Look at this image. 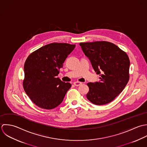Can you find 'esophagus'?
Listing matches in <instances>:
<instances>
[{"label": "esophagus", "instance_id": "34e87169", "mask_svg": "<svg viewBox=\"0 0 147 147\" xmlns=\"http://www.w3.org/2000/svg\"><path fill=\"white\" fill-rule=\"evenodd\" d=\"M81 84H82V83H81V82H74V86H80Z\"/></svg>", "mask_w": 147, "mask_h": 147}]
</instances>
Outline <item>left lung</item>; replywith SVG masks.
Listing matches in <instances>:
<instances>
[{"label": "left lung", "instance_id": "left-lung-1", "mask_svg": "<svg viewBox=\"0 0 147 147\" xmlns=\"http://www.w3.org/2000/svg\"><path fill=\"white\" fill-rule=\"evenodd\" d=\"M100 81L88 84L86 97L91 103L103 105L113 101L127 85L130 61L125 52L107 41L81 42Z\"/></svg>", "mask_w": 147, "mask_h": 147}]
</instances>
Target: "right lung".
Listing matches in <instances>:
<instances>
[{
  "label": "right lung",
  "mask_w": 147,
  "mask_h": 147,
  "mask_svg": "<svg viewBox=\"0 0 147 147\" xmlns=\"http://www.w3.org/2000/svg\"><path fill=\"white\" fill-rule=\"evenodd\" d=\"M75 47L67 43L49 44L32 53L26 59L23 88L38 107L51 110L62 102L71 85L62 82L57 76Z\"/></svg>",
  "instance_id": "1"
}]
</instances>
